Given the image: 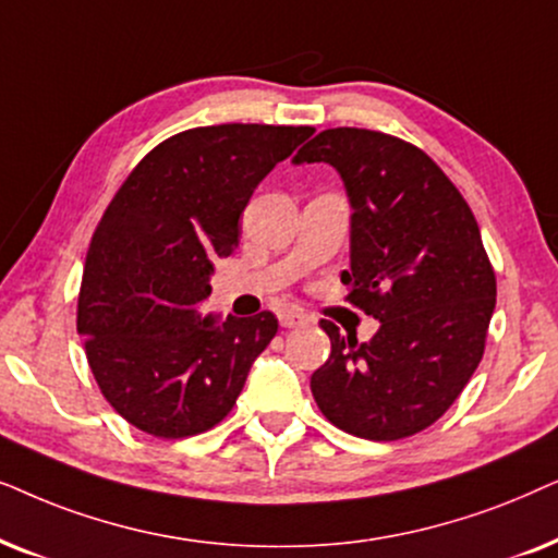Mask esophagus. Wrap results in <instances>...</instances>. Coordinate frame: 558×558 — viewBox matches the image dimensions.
Segmentation results:
<instances>
[{
	"mask_svg": "<svg viewBox=\"0 0 558 558\" xmlns=\"http://www.w3.org/2000/svg\"><path fill=\"white\" fill-rule=\"evenodd\" d=\"M278 318H280V326H283V329H299V326H306L308 324V316L303 314V311H299V308L280 311Z\"/></svg>",
	"mask_w": 558,
	"mask_h": 558,
	"instance_id": "obj_1",
	"label": "esophagus"
}]
</instances>
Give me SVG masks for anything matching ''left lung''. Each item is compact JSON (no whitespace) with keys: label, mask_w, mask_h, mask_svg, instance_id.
I'll return each instance as SVG.
<instances>
[{"label":"left lung","mask_w":558,"mask_h":558,"mask_svg":"<svg viewBox=\"0 0 558 558\" xmlns=\"http://www.w3.org/2000/svg\"><path fill=\"white\" fill-rule=\"evenodd\" d=\"M295 162H329L352 204L347 301L375 316L369 341L322 318L331 354L311 375L333 426L369 441L418 434L449 411L477 369L497 280L477 219L421 147L377 130L333 128Z\"/></svg>","instance_id":"obj_1"}]
</instances>
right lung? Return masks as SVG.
Masks as SVG:
<instances>
[{"label":"right lung","mask_w":558,"mask_h":558,"mask_svg":"<svg viewBox=\"0 0 558 558\" xmlns=\"http://www.w3.org/2000/svg\"><path fill=\"white\" fill-rule=\"evenodd\" d=\"M314 128L211 124L155 145L119 185L88 244L76 326L107 403L155 439L227 418L272 311L217 324L202 314L214 259L240 242L257 183Z\"/></svg>","instance_id":"1"}]
</instances>
